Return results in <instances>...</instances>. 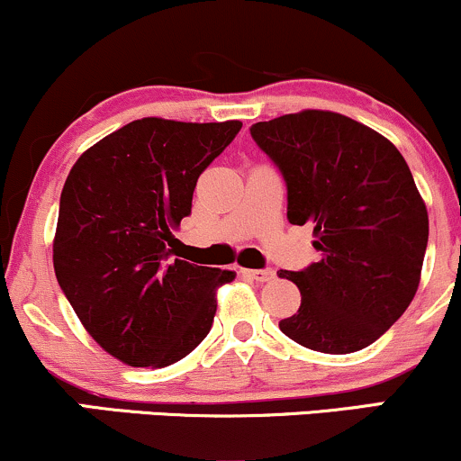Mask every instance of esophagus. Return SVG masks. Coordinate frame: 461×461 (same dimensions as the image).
I'll return each instance as SVG.
<instances>
[{
	"label": "esophagus",
	"instance_id": "1",
	"mask_svg": "<svg viewBox=\"0 0 461 461\" xmlns=\"http://www.w3.org/2000/svg\"><path fill=\"white\" fill-rule=\"evenodd\" d=\"M242 275L256 279V282H271V279H275L273 268H253V271H247V268H242Z\"/></svg>",
	"mask_w": 461,
	"mask_h": 461
}]
</instances>
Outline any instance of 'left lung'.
<instances>
[{"label":"left lung","mask_w":461,"mask_h":461,"mask_svg":"<svg viewBox=\"0 0 461 461\" xmlns=\"http://www.w3.org/2000/svg\"><path fill=\"white\" fill-rule=\"evenodd\" d=\"M288 188V221L314 227L321 260L279 271L297 284V314L279 321L312 351L373 345L414 299L429 216L399 149L366 125L330 110H301L251 125Z\"/></svg>","instance_id":"1"}]
</instances>
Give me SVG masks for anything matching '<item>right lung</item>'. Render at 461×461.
<instances>
[{
    "instance_id": "obj_1",
    "label": "right lung",
    "mask_w": 461,
    "mask_h": 461,
    "mask_svg": "<svg viewBox=\"0 0 461 461\" xmlns=\"http://www.w3.org/2000/svg\"><path fill=\"white\" fill-rule=\"evenodd\" d=\"M240 121H131L86 149L60 194L54 271L84 330L123 364L162 368L208 336L234 271L173 258L171 230Z\"/></svg>"
}]
</instances>
